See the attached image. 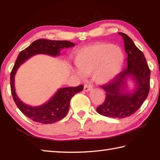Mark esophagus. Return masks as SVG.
I'll use <instances>...</instances> for the list:
<instances>
[{"mask_svg":"<svg viewBox=\"0 0 160 160\" xmlns=\"http://www.w3.org/2000/svg\"><path fill=\"white\" fill-rule=\"evenodd\" d=\"M92 88H93V87L92 86L90 83H87V84H85V86H84V90H85V92L90 91Z\"/></svg>","mask_w":160,"mask_h":160,"instance_id":"34e87169","label":"esophagus"}]
</instances>
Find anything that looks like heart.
<instances>
[{"mask_svg":"<svg viewBox=\"0 0 160 160\" xmlns=\"http://www.w3.org/2000/svg\"><path fill=\"white\" fill-rule=\"evenodd\" d=\"M74 62L78 75L83 76L93 72L97 82H112L120 73L125 62L122 48L111 43H96L84 46L75 51Z\"/></svg>","mask_w":160,"mask_h":160,"instance_id":"b5f03b06","label":"heart"}]
</instances>
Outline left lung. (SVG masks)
<instances>
[{"label": "left lung", "mask_w": 160, "mask_h": 160, "mask_svg": "<svg viewBox=\"0 0 160 160\" xmlns=\"http://www.w3.org/2000/svg\"><path fill=\"white\" fill-rule=\"evenodd\" d=\"M123 39L128 54L127 69L121 72L114 80L102 86L106 92L104 102L97 108L99 114L111 118L128 117L140 109L150 91V70L144 54L128 35L118 32ZM134 82L133 90H129L128 80Z\"/></svg>", "instance_id": "8db88e82"}]
</instances>
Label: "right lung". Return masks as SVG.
<instances>
[{
	"label": "right lung",
	"instance_id": "1",
	"mask_svg": "<svg viewBox=\"0 0 160 160\" xmlns=\"http://www.w3.org/2000/svg\"><path fill=\"white\" fill-rule=\"evenodd\" d=\"M75 44L68 41H56L44 39L32 42L28 48L19 53L10 73V89L12 98L22 112L35 122L48 124L53 123L63 118L68 112L70 99L75 94L83 90V85L75 88L58 89L55 94L44 103L37 107H32L25 104L19 98L15 88V75L17 70L24 62L37 54H47L51 56H58L61 49L74 47Z\"/></svg>",
	"mask_w": 160,
	"mask_h": 160
}]
</instances>
